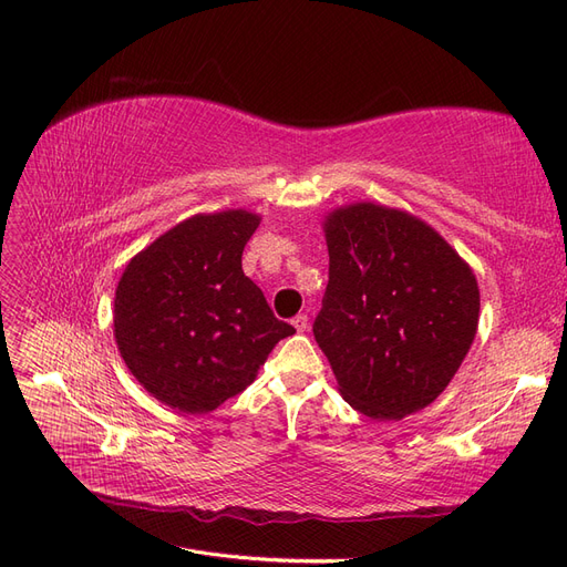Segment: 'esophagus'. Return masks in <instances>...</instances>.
<instances>
[{
	"label": "esophagus",
	"instance_id": "34e87169",
	"mask_svg": "<svg viewBox=\"0 0 567 567\" xmlns=\"http://www.w3.org/2000/svg\"><path fill=\"white\" fill-rule=\"evenodd\" d=\"M290 323H293L296 326V331L298 333H305L307 331V326H310V321H307V315H298L293 321H290Z\"/></svg>",
	"mask_w": 567,
	"mask_h": 567
}]
</instances>
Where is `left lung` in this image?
I'll list each match as a JSON object with an SVG mask.
<instances>
[{
  "label": "left lung",
  "mask_w": 567,
  "mask_h": 567,
  "mask_svg": "<svg viewBox=\"0 0 567 567\" xmlns=\"http://www.w3.org/2000/svg\"><path fill=\"white\" fill-rule=\"evenodd\" d=\"M329 286L315 338L338 390L369 419L435 402L477 333L468 262L423 219L371 200L323 217Z\"/></svg>",
  "instance_id": "left-lung-1"
}]
</instances>
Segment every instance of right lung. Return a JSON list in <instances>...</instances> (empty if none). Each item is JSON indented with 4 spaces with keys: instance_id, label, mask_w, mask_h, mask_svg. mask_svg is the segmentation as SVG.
Instances as JSON below:
<instances>
[{
    "instance_id": "1",
    "label": "right lung",
    "mask_w": 567,
    "mask_h": 567,
    "mask_svg": "<svg viewBox=\"0 0 567 567\" xmlns=\"http://www.w3.org/2000/svg\"><path fill=\"white\" fill-rule=\"evenodd\" d=\"M260 215L198 213L127 262L113 336L130 373L182 414H208L246 390L296 329L279 321L241 267Z\"/></svg>"
}]
</instances>
